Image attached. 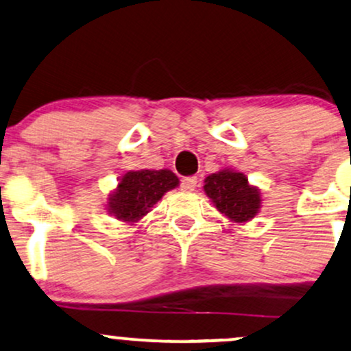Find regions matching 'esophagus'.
Wrapping results in <instances>:
<instances>
[{"label":"esophagus","instance_id":"obj_1","mask_svg":"<svg viewBox=\"0 0 351 351\" xmlns=\"http://www.w3.org/2000/svg\"><path fill=\"white\" fill-rule=\"evenodd\" d=\"M197 186V177L191 176V177H184L182 180H180V187H182V191L186 192H192Z\"/></svg>","mask_w":351,"mask_h":351}]
</instances>
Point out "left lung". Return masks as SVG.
Instances as JSON below:
<instances>
[{"mask_svg": "<svg viewBox=\"0 0 351 351\" xmlns=\"http://www.w3.org/2000/svg\"><path fill=\"white\" fill-rule=\"evenodd\" d=\"M214 206L234 222H247L257 215L261 208V194L242 172L220 171L210 174L204 186Z\"/></svg>", "mask_w": 351, "mask_h": 351, "instance_id": "8db88e82", "label": "left lung"}]
</instances>
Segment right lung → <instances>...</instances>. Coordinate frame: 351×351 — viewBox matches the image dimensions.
<instances>
[{
    "label": "right lung",
    "mask_w": 351,
    "mask_h": 351,
    "mask_svg": "<svg viewBox=\"0 0 351 351\" xmlns=\"http://www.w3.org/2000/svg\"><path fill=\"white\" fill-rule=\"evenodd\" d=\"M177 176L167 169L128 172L121 179L116 192L109 197V212L124 222H137L165 192L177 187Z\"/></svg>",
    "instance_id": "1"
}]
</instances>
